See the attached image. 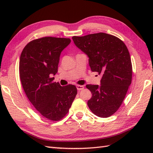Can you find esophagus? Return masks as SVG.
Instances as JSON below:
<instances>
[{"label": "esophagus", "mask_w": 153, "mask_h": 153, "mask_svg": "<svg viewBox=\"0 0 153 153\" xmlns=\"http://www.w3.org/2000/svg\"><path fill=\"white\" fill-rule=\"evenodd\" d=\"M76 88H77V89H78V91H81V90L84 89V85H76Z\"/></svg>", "instance_id": "esophagus-1"}]
</instances>
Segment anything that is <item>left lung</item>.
I'll return each mask as SVG.
<instances>
[{"label":"left lung","instance_id":"8db88e82","mask_svg":"<svg viewBox=\"0 0 153 153\" xmlns=\"http://www.w3.org/2000/svg\"><path fill=\"white\" fill-rule=\"evenodd\" d=\"M76 47L89 57L91 71L102 75L101 85L88 84L92 93L87 105L91 112L106 118L117 111L132 80V64L126 45L117 37L99 33L73 36Z\"/></svg>","mask_w":153,"mask_h":153}]
</instances>
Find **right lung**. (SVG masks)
Wrapping results in <instances>:
<instances>
[{
	"label": "right lung",
	"instance_id": "right-lung-1",
	"mask_svg": "<svg viewBox=\"0 0 153 153\" xmlns=\"http://www.w3.org/2000/svg\"><path fill=\"white\" fill-rule=\"evenodd\" d=\"M70 42L69 38L44 37L27 43L20 55L23 89L35 108L51 121L66 116L77 94L75 85L62 87L52 77L57 73L61 52Z\"/></svg>",
	"mask_w": 153,
	"mask_h": 153
}]
</instances>
